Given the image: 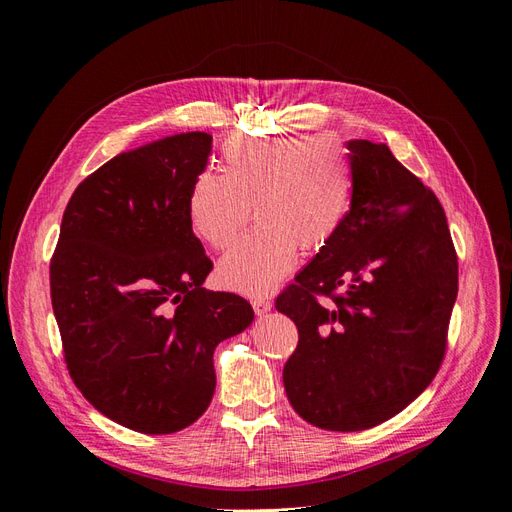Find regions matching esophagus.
Returning <instances> with one entry per match:
<instances>
[{
  "label": "esophagus",
  "mask_w": 512,
  "mask_h": 512,
  "mask_svg": "<svg viewBox=\"0 0 512 512\" xmlns=\"http://www.w3.org/2000/svg\"><path fill=\"white\" fill-rule=\"evenodd\" d=\"M252 307H254V312H256V316H265V314H269V312H271V307H273V303H271L269 299H262V297H254V299H252Z\"/></svg>",
  "instance_id": "34e87169"
}]
</instances>
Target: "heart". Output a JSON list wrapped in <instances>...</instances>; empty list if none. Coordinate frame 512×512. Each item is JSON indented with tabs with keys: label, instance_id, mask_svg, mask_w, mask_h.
<instances>
[{
	"label": "heart",
	"instance_id": "1",
	"mask_svg": "<svg viewBox=\"0 0 512 512\" xmlns=\"http://www.w3.org/2000/svg\"><path fill=\"white\" fill-rule=\"evenodd\" d=\"M352 192L346 149L331 136L230 138L222 175L205 170L188 190L185 209L198 239L228 247L247 222L256 228L222 256L224 286L260 297L297 265L299 245L318 250L342 226Z\"/></svg>",
	"mask_w": 512,
	"mask_h": 512
}]
</instances>
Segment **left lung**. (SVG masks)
<instances>
[{
    "mask_svg": "<svg viewBox=\"0 0 512 512\" xmlns=\"http://www.w3.org/2000/svg\"><path fill=\"white\" fill-rule=\"evenodd\" d=\"M346 147L350 211L275 301L299 329L286 395L301 418L329 431L376 427L427 389L457 299L440 200L384 143L354 138Z\"/></svg>",
    "mask_w": 512,
    "mask_h": 512,
    "instance_id": "8db88e82",
    "label": "left lung"
}]
</instances>
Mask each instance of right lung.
I'll return each instance as SVG.
<instances>
[{
	"label": "right lung",
	"mask_w": 512,
	"mask_h": 512,
	"mask_svg": "<svg viewBox=\"0 0 512 512\" xmlns=\"http://www.w3.org/2000/svg\"><path fill=\"white\" fill-rule=\"evenodd\" d=\"M211 141L183 132L108 160L74 190L51 260L74 384L106 418L151 436L209 408L215 346L254 320L239 294L203 288L213 262L185 198Z\"/></svg>",
	"instance_id": "right-lung-1"
}]
</instances>
